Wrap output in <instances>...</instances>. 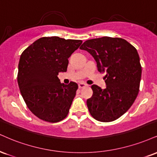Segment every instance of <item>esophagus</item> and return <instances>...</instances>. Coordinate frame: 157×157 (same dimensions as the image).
<instances>
[{"label": "esophagus", "instance_id": "obj_1", "mask_svg": "<svg viewBox=\"0 0 157 157\" xmlns=\"http://www.w3.org/2000/svg\"><path fill=\"white\" fill-rule=\"evenodd\" d=\"M86 86H87V85L83 83V82H80V83L78 84L79 88H84V87H86Z\"/></svg>", "mask_w": 157, "mask_h": 157}]
</instances>
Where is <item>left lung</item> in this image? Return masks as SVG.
I'll return each instance as SVG.
<instances>
[{
	"label": "left lung",
	"mask_w": 157,
	"mask_h": 157,
	"mask_svg": "<svg viewBox=\"0 0 157 157\" xmlns=\"http://www.w3.org/2000/svg\"><path fill=\"white\" fill-rule=\"evenodd\" d=\"M80 49L93 56L98 71L106 73V88L91 86L93 95L87 99L90 115L101 122L118 119L138 95L142 75L138 52L125 39L108 36L87 40Z\"/></svg>",
	"instance_id": "8db88e82"
}]
</instances>
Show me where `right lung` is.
Masks as SVG:
<instances>
[{
  "mask_svg": "<svg viewBox=\"0 0 157 157\" xmlns=\"http://www.w3.org/2000/svg\"><path fill=\"white\" fill-rule=\"evenodd\" d=\"M82 42L42 37L20 56L17 74L20 93L28 109L40 119L56 123L67 116L78 86L74 82L60 83L58 75L67 71L68 58Z\"/></svg>",
  "mask_w": 157,
  "mask_h": 157,
  "instance_id": "obj_1",
  "label": "right lung"
}]
</instances>
